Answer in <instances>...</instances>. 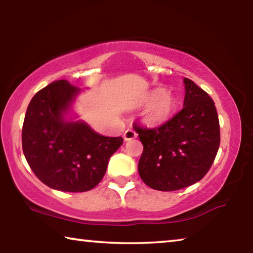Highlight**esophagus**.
<instances>
[{
	"label": "esophagus",
	"mask_w": 253,
	"mask_h": 253,
	"mask_svg": "<svg viewBox=\"0 0 253 253\" xmlns=\"http://www.w3.org/2000/svg\"><path fill=\"white\" fill-rule=\"evenodd\" d=\"M136 137H137V132L132 129H127L125 132H124V139L125 140L134 139Z\"/></svg>",
	"instance_id": "1"
}]
</instances>
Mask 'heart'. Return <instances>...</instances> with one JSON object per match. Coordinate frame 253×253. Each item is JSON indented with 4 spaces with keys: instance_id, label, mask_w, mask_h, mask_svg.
<instances>
[{
    "instance_id": "heart-1",
    "label": "heart",
    "mask_w": 253,
    "mask_h": 253,
    "mask_svg": "<svg viewBox=\"0 0 253 253\" xmlns=\"http://www.w3.org/2000/svg\"><path fill=\"white\" fill-rule=\"evenodd\" d=\"M152 98H155L146 111L145 121L149 125H161L173 116L176 109V101L172 95L163 90H156Z\"/></svg>"
}]
</instances>
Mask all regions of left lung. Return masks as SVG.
<instances>
[{
  "mask_svg": "<svg viewBox=\"0 0 253 253\" xmlns=\"http://www.w3.org/2000/svg\"><path fill=\"white\" fill-rule=\"evenodd\" d=\"M181 111L160 127L134 125L144 146L138 173L147 186L176 191L202 179L220 146V124L212 98L184 78Z\"/></svg>",
  "mask_w": 253,
  "mask_h": 253,
  "instance_id": "8db88e82",
  "label": "left lung"
}]
</instances>
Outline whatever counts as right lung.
Wrapping results in <instances>:
<instances>
[{"label":"right lung","instance_id":"obj_1","mask_svg":"<svg viewBox=\"0 0 253 253\" xmlns=\"http://www.w3.org/2000/svg\"><path fill=\"white\" fill-rule=\"evenodd\" d=\"M80 89L67 80L53 81L30 101L22 127L28 164L46 186L63 192L91 190L104 177L122 137H106L84 122L65 115Z\"/></svg>","mask_w":253,"mask_h":253}]
</instances>
